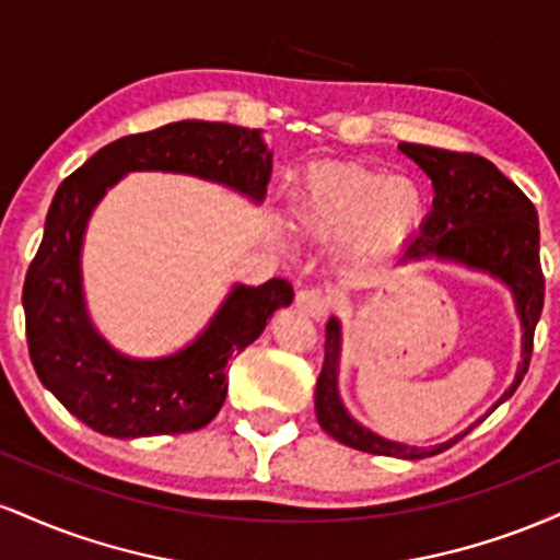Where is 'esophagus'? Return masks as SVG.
I'll list each match as a JSON object with an SVG mask.
<instances>
[{"mask_svg":"<svg viewBox=\"0 0 560 560\" xmlns=\"http://www.w3.org/2000/svg\"><path fill=\"white\" fill-rule=\"evenodd\" d=\"M294 305H298V311L305 313V316L324 318L331 307V298L324 289H300L298 298H294Z\"/></svg>","mask_w":560,"mask_h":560,"instance_id":"obj_1","label":"esophagus"}]
</instances>
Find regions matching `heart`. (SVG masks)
Listing matches in <instances>:
<instances>
[{"label":"heart","mask_w":560,"mask_h":560,"mask_svg":"<svg viewBox=\"0 0 560 560\" xmlns=\"http://www.w3.org/2000/svg\"><path fill=\"white\" fill-rule=\"evenodd\" d=\"M292 210L298 226L316 240L358 231L363 249L389 253L421 226L427 199L410 176L334 163L305 173Z\"/></svg>","instance_id":"obj_1"}]
</instances>
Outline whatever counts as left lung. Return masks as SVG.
<instances>
[{"label":"left lung","mask_w":560,"mask_h":560,"mask_svg":"<svg viewBox=\"0 0 560 560\" xmlns=\"http://www.w3.org/2000/svg\"><path fill=\"white\" fill-rule=\"evenodd\" d=\"M400 150L413 163L421 165V171L432 178L434 186L432 210H429L419 236L405 244L400 262L427 258L460 262V266L500 279L516 300V313L524 329L522 365H518L516 382L511 384V389L492 405L494 410L516 392L526 369H529L535 326L539 313H542L545 276L542 266H539L537 210L529 202V197L494 168L490 160L471 155V152L436 150V147L408 144V141H402ZM324 347V369H320L316 384V416L320 429L342 445L371 455L419 460L453 447L474 429H466V432L434 447L400 445V442H389L369 432L347 413L342 400H339L337 371L342 334H339L337 318H329V324H326Z\"/></svg>","instance_id":"left-lung-1"}]
</instances>
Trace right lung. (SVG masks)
I'll list each match as a JSON object with an SVG mask.
<instances>
[{
  "label": "right lung",
  "mask_w": 560,
  "mask_h": 560,
  "mask_svg": "<svg viewBox=\"0 0 560 560\" xmlns=\"http://www.w3.org/2000/svg\"><path fill=\"white\" fill-rule=\"evenodd\" d=\"M271 158L255 128L178 120L102 147L57 186L25 273V337L44 387L94 432L133 440L208 427L226 400V363L294 298L287 279L236 284L189 347L155 361L120 355L94 329L83 302L81 247L96 202L131 171L186 173L260 202Z\"/></svg>",
  "instance_id": "obj_1"
}]
</instances>
